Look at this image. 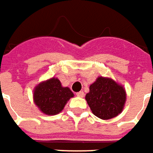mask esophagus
Here are the masks:
<instances>
[{
  "mask_svg": "<svg viewBox=\"0 0 153 153\" xmlns=\"http://www.w3.org/2000/svg\"><path fill=\"white\" fill-rule=\"evenodd\" d=\"M77 95H78V96H79V97H84L85 93H84V91H79V92H78V93H77Z\"/></svg>",
  "mask_w": 153,
  "mask_h": 153,
  "instance_id": "obj_1",
  "label": "esophagus"
}]
</instances>
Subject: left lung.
I'll return each instance as SVG.
<instances>
[{
	"label": "left lung",
	"mask_w": 153,
	"mask_h": 153,
	"mask_svg": "<svg viewBox=\"0 0 153 153\" xmlns=\"http://www.w3.org/2000/svg\"><path fill=\"white\" fill-rule=\"evenodd\" d=\"M93 114L102 120L117 116L123 111L126 94L123 86L110 78L98 77L85 95Z\"/></svg>",
	"instance_id": "obj_1"
}]
</instances>
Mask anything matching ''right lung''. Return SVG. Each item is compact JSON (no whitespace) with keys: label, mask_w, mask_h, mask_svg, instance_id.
Returning a JSON list of instances; mask_svg holds the SVG:
<instances>
[{"label":"right lung","mask_w":153,"mask_h":153,"mask_svg":"<svg viewBox=\"0 0 153 153\" xmlns=\"http://www.w3.org/2000/svg\"><path fill=\"white\" fill-rule=\"evenodd\" d=\"M74 94L68 87H63L57 78L43 81L35 87L33 100L39 110L48 116H53L62 111L66 103Z\"/></svg>","instance_id":"right-lung-1"}]
</instances>
